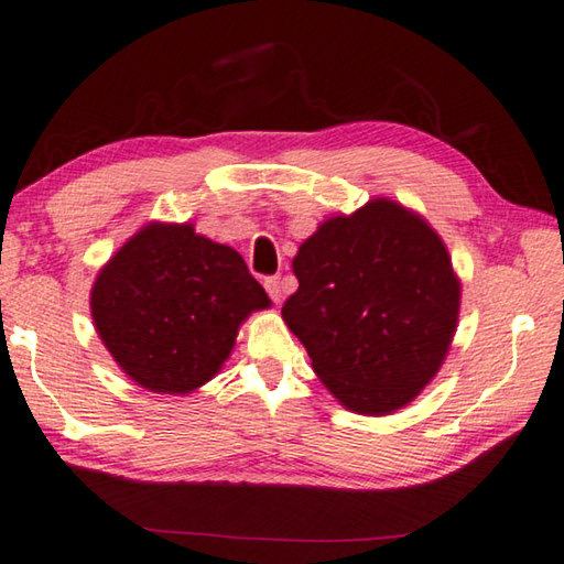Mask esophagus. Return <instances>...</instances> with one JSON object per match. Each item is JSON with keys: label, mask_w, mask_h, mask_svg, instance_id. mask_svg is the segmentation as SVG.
<instances>
[{"label": "esophagus", "mask_w": 564, "mask_h": 564, "mask_svg": "<svg viewBox=\"0 0 564 564\" xmlns=\"http://www.w3.org/2000/svg\"><path fill=\"white\" fill-rule=\"evenodd\" d=\"M263 285H265V291H269L271 301L273 303H281V299H283V283H281L279 275H271V279H265Z\"/></svg>", "instance_id": "obj_1"}]
</instances>
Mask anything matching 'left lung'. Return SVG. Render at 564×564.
Instances as JSON below:
<instances>
[{"label":"left lung","mask_w":564,"mask_h":564,"mask_svg":"<svg viewBox=\"0 0 564 564\" xmlns=\"http://www.w3.org/2000/svg\"><path fill=\"white\" fill-rule=\"evenodd\" d=\"M293 273L299 291L281 315L343 406L392 414L434 380L456 333L460 283L419 214L377 197L330 217L301 243Z\"/></svg>","instance_id":"8db88e82"}]
</instances>
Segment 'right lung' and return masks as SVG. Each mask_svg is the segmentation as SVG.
Returning a JSON list of instances; mask_svg holds the SVG:
<instances>
[{"mask_svg": "<svg viewBox=\"0 0 564 564\" xmlns=\"http://www.w3.org/2000/svg\"><path fill=\"white\" fill-rule=\"evenodd\" d=\"M263 285L231 247L192 224L142 227L90 291L100 340L132 382L187 394L221 370L239 325L269 308Z\"/></svg>", "mask_w": 564, "mask_h": 564, "instance_id": "add662e5", "label": "right lung"}]
</instances>
